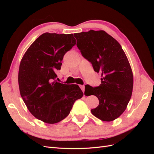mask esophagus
<instances>
[{
  "label": "esophagus",
  "mask_w": 154,
  "mask_h": 154,
  "mask_svg": "<svg viewBox=\"0 0 154 154\" xmlns=\"http://www.w3.org/2000/svg\"><path fill=\"white\" fill-rule=\"evenodd\" d=\"M80 87L81 88V89L82 90L83 92H85V86L84 85H80Z\"/></svg>",
  "instance_id": "34e87169"
}]
</instances>
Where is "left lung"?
Returning a JSON list of instances; mask_svg holds the SVG:
<instances>
[{
	"label": "left lung",
	"mask_w": 154,
	"mask_h": 154,
	"mask_svg": "<svg viewBox=\"0 0 154 154\" xmlns=\"http://www.w3.org/2000/svg\"><path fill=\"white\" fill-rule=\"evenodd\" d=\"M74 36L83 57L101 74L100 86L85 85V95H94L100 101L91 112L103 122H112L124 112L131 98L133 74L128 58L118 42L103 30Z\"/></svg>",
	"instance_id": "left-lung-1"
}]
</instances>
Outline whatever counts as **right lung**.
Wrapping results in <instances>:
<instances>
[{
	"label": "right lung",
	"mask_w": 154,
	"mask_h": 154,
	"mask_svg": "<svg viewBox=\"0 0 154 154\" xmlns=\"http://www.w3.org/2000/svg\"><path fill=\"white\" fill-rule=\"evenodd\" d=\"M72 34L45 33L27 50L21 60L18 85L21 97L30 112L43 122L54 124L66 118L76 100L83 93L78 85L57 82L55 71L76 44Z\"/></svg>",
	"instance_id": "right-lung-1"
}]
</instances>
